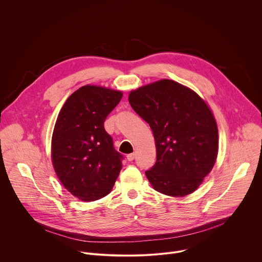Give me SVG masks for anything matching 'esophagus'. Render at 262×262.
<instances>
[{"instance_id":"1","label":"esophagus","mask_w":262,"mask_h":262,"mask_svg":"<svg viewBox=\"0 0 262 262\" xmlns=\"http://www.w3.org/2000/svg\"><path fill=\"white\" fill-rule=\"evenodd\" d=\"M135 158H136V155H135V154H129V155L126 156V159H127V161H129V162L134 161Z\"/></svg>"}]
</instances>
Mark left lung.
Returning <instances> with one entry per match:
<instances>
[{
    "label": "left lung",
    "mask_w": 262,
    "mask_h": 262,
    "mask_svg": "<svg viewBox=\"0 0 262 262\" xmlns=\"http://www.w3.org/2000/svg\"><path fill=\"white\" fill-rule=\"evenodd\" d=\"M128 101L154 133L157 162L145 172L152 188L172 197L195 192L219 150L217 125L208 104L189 87L168 79L132 90Z\"/></svg>",
    "instance_id": "obj_1"
}]
</instances>
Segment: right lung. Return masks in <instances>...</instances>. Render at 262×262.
Listing matches in <instances>:
<instances>
[{
	"label": "right lung",
	"instance_id": "add662e5",
	"mask_svg": "<svg viewBox=\"0 0 262 262\" xmlns=\"http://www.w3.org/2000/svg\"><path fill=\"white\" fill-rule=\"evenodd\" d=\"M123 93L86 85L63 104L52 137V163L64 188L91 202L111 193L122 168V156L103 122Z\"/></svg>",
	"mask_w": 262,
	"mask_h": 262
}]
</instances>
